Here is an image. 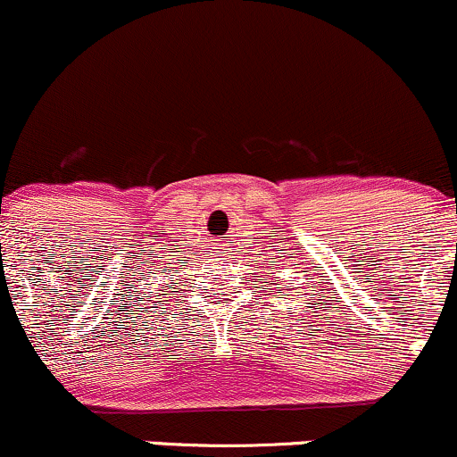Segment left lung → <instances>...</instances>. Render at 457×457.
Returning <instances> with one entry per match:
<instances>
[{"mask_svg":"<svg viewBox=\"0 0 457 457\" xmlns=\"http://www.w3.org/2000/svg\"><path fill=\"white\" fill-rule=\"evenodd\" d=\"M305 272H307V270H305Z\"/></svg>","mask_w":457,"mask_h":457,"instance_id":"8db88e82","label":"left lung"}]
</instances>
